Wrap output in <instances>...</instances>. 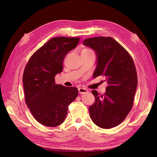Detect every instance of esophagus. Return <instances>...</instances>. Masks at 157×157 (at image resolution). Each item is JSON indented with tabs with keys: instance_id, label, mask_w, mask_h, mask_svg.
<instances>
[{
	"instance_id": "34e87169",
	"label": "esophagus",
	"mask_w": 157,
	"mask_h": 157,
	"mask_svg": "<svg viewBox=\"0 0 157 157\" xmlns=\"http://www.w3.org/2000/svg\"><path fill=\"white\" fill-rule=\"evenodd\" d=\"M78 92L79 94H86L87 92H88V90L86 88H78Z\"/></svg>"
}]
</instances>
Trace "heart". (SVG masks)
<instances>
[{
	"label": "heart",
	"instance_id": "1",
	"mask_svg": "<svg viewBox=\"0 0 157 157\" xmlns=\"http://www.w3.org/2000/svg\"><path fill=\"white\" fill-rule=\"evenodd\" d=\"M91 51H92L91 50L88 49V48H85V49H84L82 52H91Z\"/></svg>",
	"mask_w": 157,
	"mask_h": 157
}]
</instances>
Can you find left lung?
I'll list each match as a JSON object with an SVG mask.
<instances>
[{"instance_id": "1", "label": "left lung", "mask_w": 157, "mask_h": 157, "mask_svg": "<svg viewBox=\"0 0 157 157\" xmlns=\"http://www.w3.org/2000/svg\"><path fill=\"white\" fill-rule=\"evenodd\" d=\"M97 56L94 77L103 76L108 86L103 95L92 90L95 102L89 107L95 124L109 129L120 124L130 113L137 86L135 65L129 53L113 38L93 37L83 41Z\"/></svg>"}]
</instances>
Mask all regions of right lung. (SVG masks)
<instances>
[{"mask_svg": "<svg viewBox=\"0 0 157 157\" xmlns=\"http://www.w3.org/2000/svg\"><path fill=\"white\" fill-rule=\"evenodd\" d=\"M80 38L54 37L32 55L23 75L25 100L33 116L42 125L56 127L64 122L68 107L78 96V89L55 83L63 70L68 52Z\"/></svg>", "mask_w": 157, "mask_h": 157, "instance_id": "1", "label": "right lung"}]
</instances>
